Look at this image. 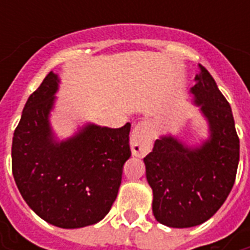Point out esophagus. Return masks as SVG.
Returning a JSON list of instances; mask_svg holds the SVG:
<instances>
[{"label":"esophagus","mask_w":250,"mask_h":250,"mask_svg":"<svg viewBox=\"0 0 250 250\" xmlns=\"http://www.w3.org/2000/svg\"><path fill=\"white\" fill-rule=\"evenodd\" d=\"M153 129L149 122H140L135 125L131 135V149L133 156L144 157L152 149Z\"/></svg>","instance_id":"esophagus-1"}]
</instances>
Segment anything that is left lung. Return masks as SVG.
I'll use <instances>...</instances> for the list:
<instances>
[{
  "label": "left lung",
  "mask_w": 250,
  "mask_h": 250,
  "mask_svg": "<svg viewBox=\"0 0 250 250\" xmlns=\"http://www.w3.org/2000/svg\"><path fill=\"white\" fill-rule=\"evenodd\" d=\"M200 68L190 92L209 122L210 139L188 148L175 137L162 136L144 158L153 214L174 229L201 225L217 213L232 189L240 157L231 106L209 71Z\"/></svg>",
  "instance_id": "8db88e82"
}]
</instances>
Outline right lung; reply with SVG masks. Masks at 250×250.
I'll list each match as a JSON object with an SVG mask.
<instances>
[{"label":"right lung","instance_id":"add662e5","mask_svg":"<svg viewBox=\"0 0 250 250\" xmlns=\"http://www.w3.org/2000/svg\"><path fill=\"white\" fill-rule=\"evenodd\" d=\"M58 83V76L49 72L25 102L13 137V175L39 217L61 229H80L101 221L117 198L123 165L131 157V125H86L57 143L49 113Z\"/></svg>","mask_w":250,"mask_h":250}]
</instances>
